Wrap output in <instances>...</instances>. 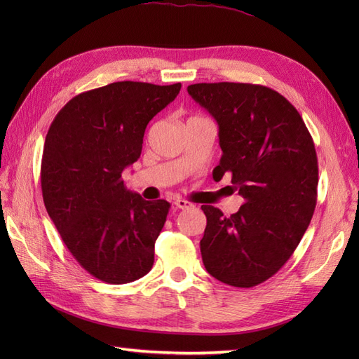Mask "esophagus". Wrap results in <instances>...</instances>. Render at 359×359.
Returning a JSON list of instances; mask_svg holds the SVG:
<instances>
[{"label": "esophagus", "mask_w": 359, "mask_h": 359, "mask_svg": "<svg viewBox=\"0 0 359 359\" xmlns=\"http://www.w3.org/2000/svg\"><path fill=\"white\" fill-rule=\"evenodd\" d=\"M173 203H175V206H177V208H180V210L193 208V203H190V202H187V201H184V199H177Z\"/></svg>", "instance_id": "1"}]
</instances>
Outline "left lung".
<instances>
[{
    "label": "left lung",
    "instance_id": "8db88e82",
    "mask_svg": "<svg viewBox=\"0 0 359 359\" xmlns=\"http://www.w3.org/2000/svg\"><path fill=\"white\" fill-rule=\"evenodd\" d=\"M187 91L219 124L223 156L212 178L229 172L244 198L231 217L202 205L203 265L222 283L257 286L287 262L316 208L311 135L293 104L268 86L217 82L189 85Z\"/></svg>",
    "mask_w": 359,
    "mask_h": 359
}]
</instances>
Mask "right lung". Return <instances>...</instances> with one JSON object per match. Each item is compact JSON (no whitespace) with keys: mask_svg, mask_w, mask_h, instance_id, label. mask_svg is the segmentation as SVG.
Wrapping results in <instances>:
<instances>
[{"mask_svg":"<svg viewBox=\"0 0 359 359\" xmlns=\"http://www.w3.org/2000/svg\"><path fill=\"white\" fill-rule=\"evenodd\" d=\"M180 90L114 82L73 97L49 127L43 202L72 256L104 283H130L153 268L170 203L128 191L121 175L140 157L148 123Z\"/></svg>","mask_w":359,"mask_h":359,"instance_id":"obj_1","label":"right lung"}]
</instances>
